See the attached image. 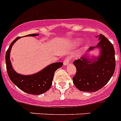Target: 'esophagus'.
<instances>
[{
    "label": "esophagus",
    "mask_w": 121,
    "mask_h": 121,
    "mask_svg": "<svg viewBox=\"0 0 121 121\" xmlns=\"http://www.w3.org/2000/svg\"><path fill=\"white\" fill-rule=\"evenodd\" d=\"M69 63H70V58H69V57H68V58H66L64 60V65H65V66L67 65Z\"/></svg>",
    "instance_id": "1"
}]
</instances>
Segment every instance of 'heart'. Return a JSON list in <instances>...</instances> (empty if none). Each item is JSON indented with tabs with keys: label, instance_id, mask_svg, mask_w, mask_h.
<instances>
[{
	"label": "heart",
	"instance_id": "1",
	"mask_svg": "<svg viewBox=\"0 0 121 121\" xmlns=\"http://www.w3.org/2000/svg\"><path fill=\"white\" fill-rule=\"evenodd\" d=\"M81 42H82V39H79V38H76V39H73V40H72L71 45L73 46H78L79 44H80Z\"/></svg>",
	"mask_w": 121,
	"mask_h": 121
}]
</instances>
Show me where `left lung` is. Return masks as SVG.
Returning a JSON list of instances; mask_svg holds the SVG:
<instances>
[{
    "label": "left lung",
    "mask_w": 121,
    "mask_h": 121,
    "mask_svg": "<svg viewBox=\"0 0 121 121\" xmlns=\"http://www.w3.org/2000/svg\"><path fill=\"white\" fill-rule=\"evenodd\" d=\"M100 42L90 47L80 59L73 62L76 69L73 84L79 91L92 92L100 90L108 83L114 74L116 67L113 45L102 34L97 36ZM97 48L99 54L90 57L87 52Z\"/></svg>",
    "instance_id": "1"
}]
</instances>
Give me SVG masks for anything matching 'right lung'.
Masks as SVG:
<instances>
[{"mask_svg":"<svg viewBox=\"0 0 121 121\" xmlns=\"http://www.w3.org/2000/svg\"><path fill=\"white\" fill-rule=\"evenodd\" d=\"M39 34H30L25 37H35ZM21 37H17L10 44L5 55L6 65L8 75L13 84L22 91L33 95H40L46 92L51 88L52 85L54 73L62 66V62L52 63L46 66L42 70L35 74L29 75H21L17 73L13 69L10 61V51L14 43Z\"/></svg>","mask_w":121,"mask_h":121,"instance_id":"right-lung-1","label":"right lung"}]
</instances>
